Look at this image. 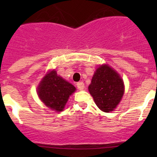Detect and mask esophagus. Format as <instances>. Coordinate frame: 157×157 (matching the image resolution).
Returning a JSON list of instances; mask_svg holds the SVG:
<instances>
[{"label":"esophagus","mask_w":157,"mask_h":157,"mask_svg":"<svg viewBox=\"0 0 157 157\" xmlns=\"http://www.w3.org/2000/svg\"><path fill=\"white\" fill-rule=\"evenodd\" d=\"M77 86L80 90H83L84 89V83L83 82H78L77 83Z\"/></svg>","instance_id":"1"}]
</instances>
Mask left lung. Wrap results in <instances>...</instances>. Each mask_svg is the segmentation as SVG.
<instances>
[{
  "instance_id": "8db88e82",
  "label": "left lung",
  "mask_w": 157,
  "mask_h": 157,
  "mask_svg": "<svg viewBox=\"0 0 157 157\" xmlns=\"http://www.w3.org/2000/svg\"><path fill=\"white\" fill-rule=\"evenodd\" d=\"M88 90L98 108L109 112L116 108L124 95V82L115 70L103 64L96 70Z\"/></svg>"
}]
</instances>
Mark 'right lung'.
Here are the masks:
<instances>
[{
    "mask_svg": "<svg viewBox=\"0 0 157 157\" xmlns=\"http://www.w3.org/2000/svg\"><path fill=\"white\" fill-rule=\"evenodd\" d=\"M75 86L58 76L53 70L43 77L37 88L38 96L48 108L56 112L64 110Z\"/></svg>",
    "mask_w": 157,
    "mask_h": 157,
    "instance_id": "add662e5",
    "label": "right lung"
}]
</instances>
